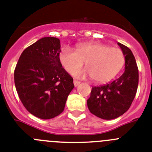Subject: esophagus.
<instances>
[{
	"label": "esophagus",
	"instance_id": "esophagus-1",
	"mask_svg": "<svg viewBox=\"0 0 152 152\" xmlns=\"http://www.w3.org/2000/svg\"><path fill=\"white\" fill-rule=\"evenodd\" d=\"M73 84H74L75 87H77V86H79V84H80V82L76 81V80H74V81H73Z\"/></svg>",
	"mask_w": 152,
	"mask_h": 152
}]
</instances>
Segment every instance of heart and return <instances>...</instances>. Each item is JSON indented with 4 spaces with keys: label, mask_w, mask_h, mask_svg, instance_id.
Instances as JSON below:
<instances>
[{
    "label": "heart",
    "mask_w": 152,
    "mask_h": 152,
    "mask_svg": "<svg viewBox=\"0 0 152 152\" xmlns=\"http://www.w3.org/2000/svg\"><path fill=\"white\" fill-rule=\"evenodd\" d=\"M58 58L66 72L70 74L75 72L73 76L76 78L91 77L98 83L110 81L121 70L125 63L122 50L99 42L79 44L76 51L69 48H63ZM84 62L87 68L78 71Z\"/></svg>",
    "instance_id": "1"
}]
</instances>
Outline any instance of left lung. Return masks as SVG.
<instances>
[{
  "instance_id": "left-lung-1",
  "label": "left lung",
  "mask_w": 152,
  "mask_h": 152,
  "mask_svg": "<svg viewBox=\"0 0 152 152\" xmlns=\"http://www.w3.org/2000/svg\"><path fill=\"white\" fill-rule=\"evenodd\" d=\"M125 57V71L109 84L93 87L87 100L92 114L104 120H113L129 108L139 84V70L136 59L129 48L117 43Z\"/></svg>"
}]
</instances>
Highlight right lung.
Segmentation results:
<instances>
[{"mask_svg":"<svg viewBox=\"0 0 152 152\" xmlns=\"http://www.w3.org/2000/svg\"><path fill=\"white\" fill-rule=\"evenodd\" d=\"M61 42L44 37L23 50L14 71V83L20 101L32 115L54 118L64 110L74 88L73 78L60 64Z\"/></svg>","mask_w":152,"mask_h":152,"instance_id":"right-lung-1","label":"right lung"}]
</instances>
